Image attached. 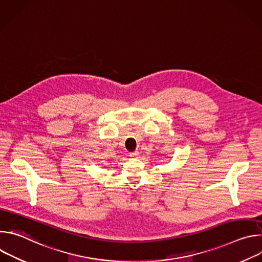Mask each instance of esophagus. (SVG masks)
Segmentation results:
<instances>
[{"label": "esophagus", "instance_id": "1", "mask_svg": "<svg viewBox=\"0 0 262 262\" xmlns=\"http://www.w3.org/2000/svg\"><path fill=\"white\" fill-rule=\"evenodd\" d=\"M139 156V152L138 151H135V152H130L129 154V157L130 158H137Z\"/></svg>", "mask_w": 262, "mask_h": 262}]
</instances>
